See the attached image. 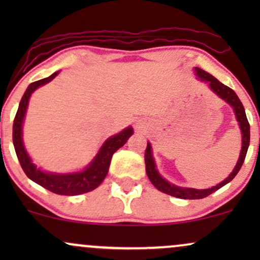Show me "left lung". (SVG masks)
I'll use <instances>...</instances> for the list:
<instances>
[{
  "instance_id": "1",
  "label": "left lung",
  "mask_w": 260,
  "mask_h": 260,
  "mask_svg": "<svg viewBox=\"0 0 260 260\" xmlns=\"http://www.w3.org/2000/svg\"><path fill=\"white\" fill-rule=\"evenodd\" d=\"M194 70L199 79L203 80V82H207L209 86H210L211 90L215 92L216 95H219L222 100H225L226 103L232 106V109H234L235 111L236 118H237L238 124H240L241 132H242V149H241L240 157H238V161L237 164H236L234 171L231 172V175H230L226 180H223L221 183H219L217 186L208 188V189H194V188H184V187L175 186V184L170 183L169 181H166L165 178L161 177L159 172H157L156 166H155L153 153H151V145L150 143H148L147 149H145L144 160H145V171H147L149 180H150V182L154 184L155 188H157L160 192L166 193V194L176 197V198H180V199L205 198V197L210 196L211 193L216 192L217 189H220V188L225 186V184H228L229 182L234 180L235 176L238 174L240 169L242 168L244 159H246L247 150H248V147H249V138H250L249 123H248V120H247L246 111H244L242 103H241V100L238 99L236 92L232 90L231 88H229V86L223 85L222 83H220L215 77H213L211 74L205 72V71H203L198 67H196Z\"/></svg>"
}]
</instances>
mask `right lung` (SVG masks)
Returning <instances> with one entry per match:
<instances>
[{
	"mask_svg": "<svg viewBox=\"0 0 260 260\" xmlns=\"http://www.w3.org/2000/svg\"><path fill=\"white\" fill-rule=\"evenodd\" d=\"M57 74L58 72H55L47 78L31 83L25 90L19 103V107H18L13 122V145L23 171L31 181L49 189L50 192L56 193V194L78 196L90 192V190L100 186L101 182L104 181L107 172H109L112 155L126 144L128 138L133 134V128L128 127L122 132L107 139L103 144V147L100 148L99 153L96 154L94 160L83 171L73 172V174H51V172L41 171L32 164L31 159L26 153L24 144H23V121H24L26 107H28L29 99H30L32 91L37 90L39 86L51 82Z\"/></svg>",
	"mask_w": 260,
	"mask_h": 260,
	"instance_id": "right-lung-1",
	"label": "right lung"
}]
</instances>
